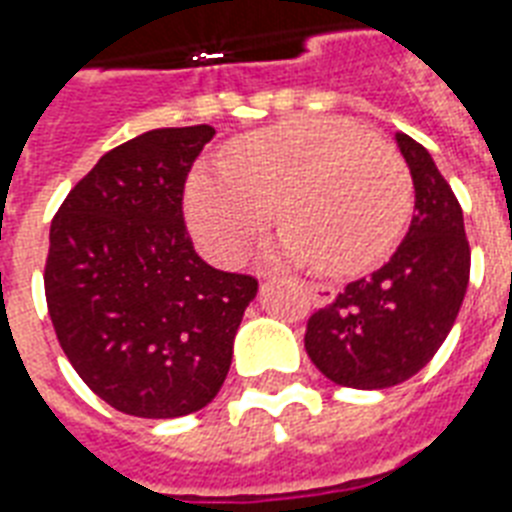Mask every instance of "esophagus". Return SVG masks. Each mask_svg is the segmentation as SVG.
I'll return each instance as SVG.
<instances>
[{
  "instance_id": "obj_1",
  "label": "esophagus",
  "mask_w": 512,
  "mask_h": 512,
  "mask_svg": "<svg viewBox=\"0 0 512 512\" xmlns=\"http://www.w3.org/2000/svg\"><path fill=\"white\" fill-rule=\"evenodd\" d=\"M308 297H311L313 305H329L335 300V289L327 287V284H308Z\"/></svg>"
}]
</instances>
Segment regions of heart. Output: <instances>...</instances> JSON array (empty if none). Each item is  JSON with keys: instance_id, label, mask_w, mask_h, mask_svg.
Returning <instances> with one entry per match:
<instances>
[{"instance_id": "obj_1", "label": "heart", "mask_w": 512, "mask_h": 512, "mask_svg": "<svg viewBox=\"0 0 512 512\" xmlns=\"http://www.w3.org/2000/svg\"><path fill=\"white\" fill-rule=\"evenodd\" d=\"M279 207V252L332 276L390 255L412 209V175L396 148L337 119H287L233 140L225 164L188 183V220L215 263L236 265Z\"/></svg>"}]
</instances>
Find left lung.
Listing matches in <instances>:
<instances>
[{"label": "left lung", "instance_id": "obj_1", "mask_svg": "<svg viewBox=\"0 0 512 512\" xmlns=\"http://www.w3.org/2000/svg\"><path fill=\"white\" fill-rule=\"evenodd\" d=\"M396 143L414 183L409 233L380 271L350 281L305 329L316 369L345 388L382 390L414 377L452 332L468 289L460 201L417 140L396 132Z\"/></svg>", "mask_w": 512, "mask_h": 512}]
</instances>
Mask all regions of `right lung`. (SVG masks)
<instances>
[{
    "label": "right lung",
    "instance_id": "obj_1",
    "mask_svg": "<svg viewBox=\"0 0 512 512\" xmlns=\"http://www.w3.org/2000/svg\"><path fill=\"white\" fill-rule=\"evenodd\" d=\"M209 124L127 140L71 188L50 225L44 295L87 388L132 417L199 412L223 388L257 279L196 255L183 188Z\"/></svg>",
    "mask_w": 512,
    "mask_h": 512
}]
</instances>
